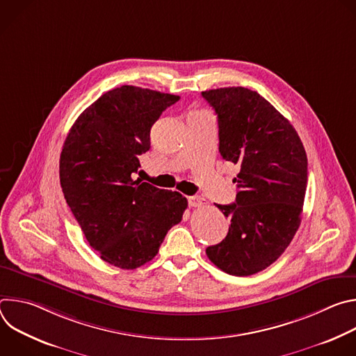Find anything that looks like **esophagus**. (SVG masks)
Listing matches in <instances>:
<instances>
[{
    "mask_svg": "<svg viewBox=\"0 0 356 356\" xmlns=\"http://www.w3.org/2000/svg\"><path fill=\"white\" fill-rule=\"evenodd\" d=\"M188 204L191 207H201V206L207 204V200L200 197V195H191V197H188Z\"/></svg>",
    "mask_w": 356,
    "mask_h": 356,
    "instance_id": "34e87169",
    "label": "esophagus"
}]
</instances>
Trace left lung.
<instances>
[{"instance_id": "left-lung-1", "label": "left lung", "mask_w": 356, "mask_h": 356, "mask_svg": "<svg viewBox=\"0 0 356 356\" xmlns=\"http://www.w3.org/2000/svg\"><path fill=\"white\" fill-rule=\"evenodd\" d=\"M218 118L221 156L239 166L235 202L217 204L231 220L209 259L234 276L270 266L301 222L307 155L293 125L261 94L245 87L202 91Z\"/></svg>"}]
</instances>
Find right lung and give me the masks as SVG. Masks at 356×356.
Segmentation results:
<instances>
[{
    "instance_id": "right-lung-1",
    "label": "right lung",
    "mask_w": 356,
    "mask_h": 356,
    "mask_svg": "<svg viewBox=\"0 0 356 356\" xmlns=\"http://www.w3.org/2000/svg\"><path fill=\"white\" fill-rule=\"evenodd\" d=\"M179 99L135 86L110 90L80 114L65 140L59 175L67 206L90 246L117 268L154 259L187 209L179 191L134 179L152 125Z\"/></svg>"
}]
</instances>
